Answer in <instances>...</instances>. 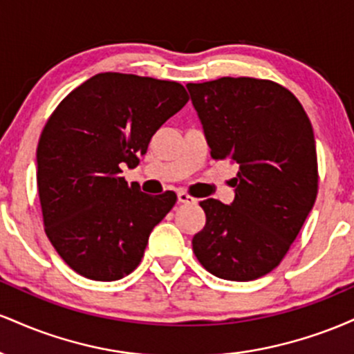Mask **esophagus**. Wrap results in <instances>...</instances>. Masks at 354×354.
<instances>
[{
  "label": "esophagus",
  "mask_w": 354,
  "mask_h": 354,
  "mask_svg": "<svg viewBox=\"0 0 354 354\" xmlns=\"http://www.w3.org/2000/svg\"><path fill=\"white\" fill-rule=\"evenodd\" d=\"M178 201L185 203V205H193V203H196V200L191 198L188 193H185V191H180V193H178Z\"/></svg>",
  "instance_id": "esophagus-1"
}]
</instances>
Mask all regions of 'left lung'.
<instances>
[{"label": "left lung", "instance_id": "1", "mask_svg": "<svg viewBox=\"0 0 354 354\" xmlns=\"http://www.w3.org/2000/svg\"><path fill=\"white\" fill-rule=\"evenodd\" d=\"M214 160L239 165L231 205L201 201L206 225L193 251L211 274L251 281L279 265L318 194L316 141L293 93L268 80L189 83Z\"/></svg>", "mask_w": 354, "mask_h": 354}]
</instances>
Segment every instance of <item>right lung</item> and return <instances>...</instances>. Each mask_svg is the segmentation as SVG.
Here are the masks:
<instances>
[{"label": "right lung", "instance_id": "add662e5", "mask_svg": "<svg viewBox=\"0 0 354 354\" xmlns=\"http://www.w3.org/2000/svg\"><path fill=\"white\" fill-rule=\"evenodd\" d=\"M188 100L176 81L100 73L48 120L36 151L43 219L51 245L78 274L115 281L140 265L176 194L141 193L121 168H136L154 133Z\"/></svg>", "mask_w": 354, "mask_h": 354}]
</instances>
